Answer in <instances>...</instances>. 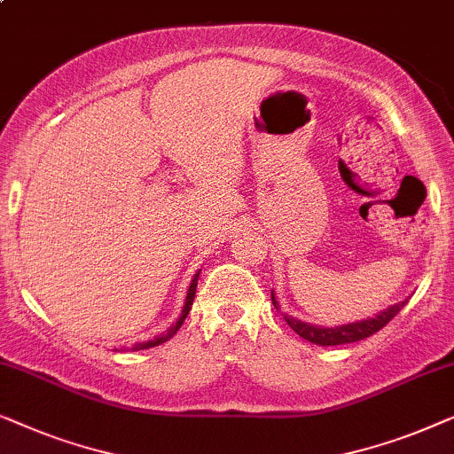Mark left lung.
<instances>
[{
    "label": "left lung",
    "instance_id": "obj_1",
    "mask_svg": "<svg viewBox=\"0 0 454 454\" xmlns=\"http://www.w3.org/2000/svg\"><path fill=\"white\" fill-rule=\"evenodd\" d=\"M271 300H273V306L279 309L276 294L273 292H271ZM407 302H410V298H405L397 304L388 306V309L380 310L379 315H374L370 318H362V321H356V323L340 325V327H318V325L302 323V321H298V318L288 317V315H284V318L300 337H304L306 341L315 343V346H323V348L325 346H341V343H354V341L366 340V337L376 333V331H380L395 315H399V310L403 309Z\"/></svg>",
    "mask_w": 454,
    "mask_h": 454
}]
</instances>
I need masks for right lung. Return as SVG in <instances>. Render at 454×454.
<instances>
[{
    "label": "right lung",
    "mask_w": 454,
    "mask_h": 454,
    "mask_svg": "<svg viewBox=\"0 0 454 454\" xmlns=\"http://www.w3.org/2000/svg\"><path fill=\"white\" fill-rule=\"evenodd\" d=\"M200 273H201V270L195 273L193 276V279H191V284H189V290H187V296H184V304H183V310H181V317L176 318V323H172L168 329H166V333H160V335H156L154 340H148V341H142V343H136V346H133L131 349L133 352H137V349H150V348H156V346H160V343H164V341H168L172 335L176 333L178 329H181V325H183V321L184 318H187V315H189V310H191V304H193V298H195V292H197V279H200Z\"/></svg>",
    "instance_id": "obj_1"
}]
</instances>
